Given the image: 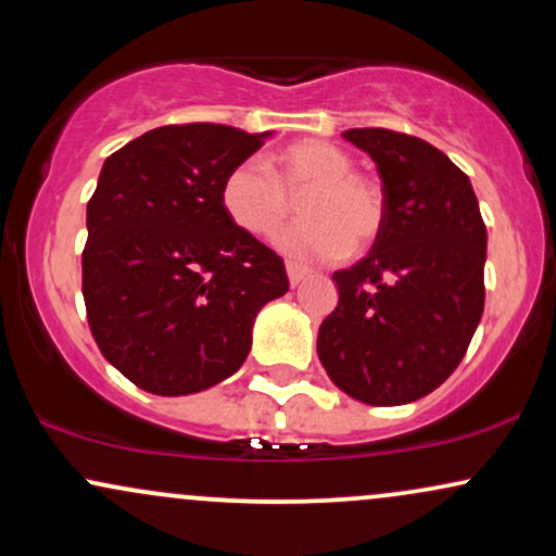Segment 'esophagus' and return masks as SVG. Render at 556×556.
I'll list each match as a JSON object with an SVG mask.
<instances>
[{"label": "esophagus", "mask_w": 556, "mask_h": 556, "mask_svg": "<svg viewBox=\"0 0 556 556\" xmlns=\"http://www.w3.org/2000/svg\"><path fill=\"white\" fill-rule=\"evenodd\" d=\"M287 277H290L292 287H298L305 277H308V271H305L303 266H298V264H287Z\"/></svg>", "instance_id": "obj_1"}]
</instances>
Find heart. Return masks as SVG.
I'll return each instance as SVG.
<instances>
[{"mask_svg": "<svg viewBox=\"0 0 556 556\" xmlns=\"http://www.w3.org/2000/svg\"><path fill=\"white\" fill-rule=\"evenodd\" d=\"M353 156L329 140H298L269 169L248 159L225 177L222 206L242 232L271 240L300 203L303 225L287 229L277 245L298 261H331L353 248L368 251L387 222L384 193L353 172Z\"/></svg>", "mask_w": 556, "mask_h": 556, "instance_id": "1", "label": "heart"}]
</instances>
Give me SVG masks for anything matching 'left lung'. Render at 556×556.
Returning a JSON list of instances; mask_svg holds the SVG:
<instances>
[{
	"instance_id": "left-lung-1",
	"label": "left lung",
	"mask_w": 556,
	"mask_h": 556,
	"mask_svg": "<svg viewBox=\"0 0 556 556\" xmlns=\"http://www.w3.org/2000/svg\"><path fill=\"white\" fill-rule=\"evenodd\" d=\"M376 162L387 222L366 258L334 271L318 329L329 379L368 405H405L460 366L483 314L486 225L468 175L431 143L384 127L342 132Z\"/></svg>"
}]
</instances>
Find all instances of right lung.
<instances>
[{
    "mask_svg": "<svg viewBox=\"0 0 556 556\" xmlns=\"http://www.w3.org/2000/svg\"><path fill=\"white\" fill-rule=\"evenodd\" d=\"M269 132L164 125L106 159L88 201L83 300L101 355L162 397L219 384L256 314L290 290L282 258L229 219L225 177Z\"/></svg>",
    "mask_w": 556,
    "mask_h": 556,
    "instance_id": "1",
    "label": "right lung"
}]
</instances>
